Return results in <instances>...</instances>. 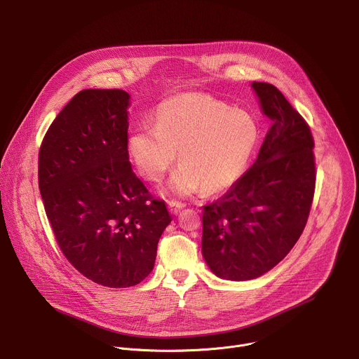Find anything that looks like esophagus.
Segmentation results:
<instances>
[{
    "instance_id": "esophagus-1",
    "label": "esophagus",
    "mask_w": 359,
    "mask_h": 359,
    "mask_svg": "<svg viewBox=\"0 0 359 359\" xmlns=\"http://www.w3.org/2000/svg\"><path fill=\"white\" fill-rule=\"evenodd\" d=\"M184 208V203L177 201V200H170L169 201V210L172 215H177L180 213V210Z\"/></svg>"
}]
</instances>
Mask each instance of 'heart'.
I'll use <instances>...</instances> for the list:
<instances>
[{"mask_svg": "<svg viewBox=\"0 0 359 359\" xmlns=\"http://www.w3.org/2000/svg\"><path fill=\"white\" fill-rule=\"evenodd\" d=\"M260 129L254 118L224 102L203 95H180L159 105L153 126L136 129L128 142L140 176L159 183L176 161L170 179L177 194L203 187L217 193L237 183L257 149Z\"/></svg>", "mask_w": 359, "mask_h": 359, "instance_id": "1", "label": "heart"}]
</instances>
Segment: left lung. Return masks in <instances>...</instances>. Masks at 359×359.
<instances>
[{"label": "left lung", "mask_w": 359, "mask_h": 359, "mask_svg": "<svg viewBox=\"0 0 359 359\" xmlns=\"http://www.w3.org/2000/svg\"><path fill=\"white\" fill-rule=\"evenodd\" d=\"M251 86L273 125L254 165L203 206V257L216 276L234 281L263 276L290 252L309 220L317 179L309 123L274 85Z\"/></svg>", "instance_id": "left-lung-1"}]
</instances>
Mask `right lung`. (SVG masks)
<instances>
[{"mask_svg":"<svg viewBox=\"0 0 359 359\" xmlns=\"http://www.w3.org/2000/svg\"><path fill=\"white\" fill-rule=\"evenodd\" d=\"M129 93L83 89L48 128L38 155L46 217L67 260L90 281L133 287L153 270L172 222L132 170Z\"/></svg>","mask_w":359,"mask_h":359,"instance_id":"obj_1","label":"right lung"}]
</instances>
